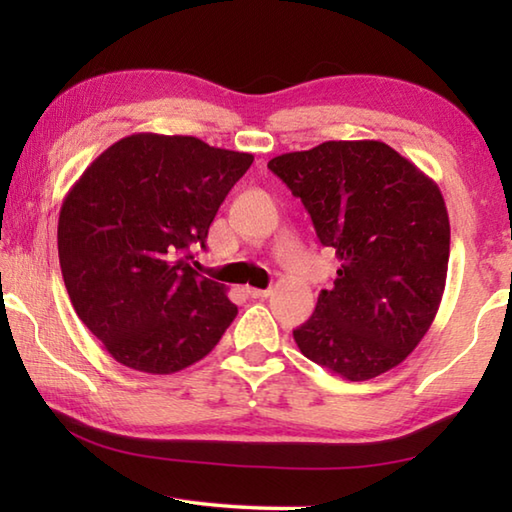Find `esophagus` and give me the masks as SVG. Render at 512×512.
Segmentation results:
<instances>
[{
    "label": "esophagus",
    "instance_id": "34e87169",
    "mask_svg": "<svg viewBox=\"0 0 512 512\" xmlns=\"http://www.w3.org/2000/svg\"><path fill=\"white\" fill-rule=\"evenodd\" d=\"M246 293H248L250 298H255V300H264V298L271 296V289H255V287H248Z\"/></svg>",
    "mask_w": 512,
    "mask_h": 512
}]
</instances>
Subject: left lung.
I'll use <instances>...</instances> for the list:
<instances>
[{
	"label": "left lung",
	"instance_id": "left-lung-1",
	"mask_svg": "<svg viewBox=\"0 0 512 512\" xmlns=\"http://www.w3.org/2000/svg\"><path fill=\"white\" fill-rule=\"evenodd\" d=\"M298 196L339 271L293 329L300 352L350 381L409 357L436 318L449 262L438 185L384 142H323L268 162Z\"/></svg>",
	"mask_w": 512,
	"mask_h": 512
}]
</instances>
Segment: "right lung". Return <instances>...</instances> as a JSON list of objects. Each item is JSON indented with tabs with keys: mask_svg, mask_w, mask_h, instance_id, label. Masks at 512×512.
<instances>
[{
	"mask_svg": "<svg viewBox=\"0 0 512 512\" xmlns=\"http://www.w3.org/2000/svg\"><path fill=\"white\" fill-rule=\"evenodd\" d=\"M253 160L198 137L137 133L108 146L69 189L60 271L76 314L112 359L171 375L221 341L237 307L189 259Z\"/></svg>",
	"mask_w": 512,
	"mask_h": 512,
	"instance_id": "1",
	"label": "right lung"
}]
</instances>
